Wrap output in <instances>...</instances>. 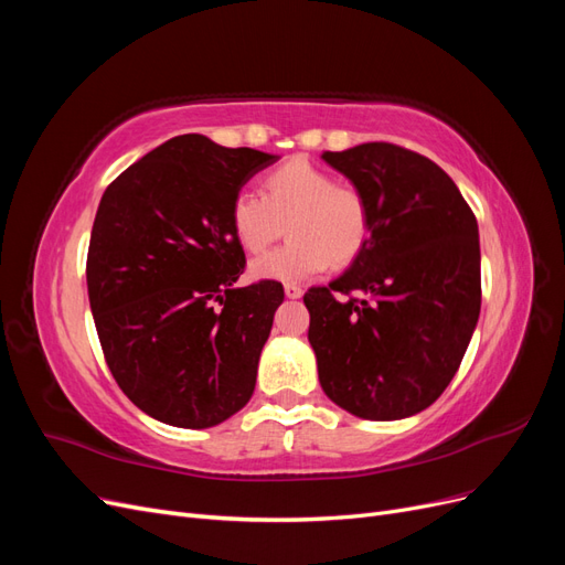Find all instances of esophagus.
<instances>
[{
  "instance_id": "1",
  "label": "esophagus",
  "mask_w": 565,
  "mask_h": 565,
  "mask_svg": "<svg viewBox=\"0 0 565 565\" xmlns=\"http://www.w3.org/2000/svg\"><path fill=\"white\" fill-rule=\"evenodd\" d=\"M285 295H287L289 299H299V297L303 295V289H301L299 285H295V282H287V285H285Z\"/></svg>"
}]
</instances>
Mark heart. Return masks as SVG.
Listing matches in <instances>:
<instances>
[{
	"label": "heart",
	"mask_w": 565,
	"mask_h": 565,
	"mask_svg": "<svg viewBox=\"0 0 565 565\" xmlns=\"http://www.w3.org/2000/svg\"><path fill=\"white\" fill-rule=\"evenodd\" d=\"M231 231L249 254L280 241L285 247L259 256L252 276L299 282L330 266H351L370 243V202L355 185L339 183L328 169L303 158L287 160L262 179V198L237 193L231 202Z\"/></svg>",
	"instance_id": "obj_1"
}]
</instances>
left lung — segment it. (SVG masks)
Segmentation results:
<instances>
[{
	"label": "left lung",
	"instance_id": "8db88e82",
	"mask_svg": "<svg viewBox=\"0 0 565 565\" xmlns=\"http://www.w3.org/2000/svg\"><path fill=\"white\" fill-rule=\"evenodd\" d=\"M322 160L367 198L372 235L344 276L303 295L320 386L355 417L403 419L446 391L481 313L476 216L415 150L374 141Z\"/></svg>",
	"mask_w": 565,
	"mask_h": 565
}]
</instances>
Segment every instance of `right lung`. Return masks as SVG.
Masks as SVG:
<instances>
[{
  "label": "right lung",
  "instance_id": "1",
  "mask_svg": "<svg viewBox=\"0 0 565 565\" xmlns=\"http://www.w3.org/2000/svg\"><path fill=\"white\" fill-rule=\"evenodd\" d=\"M276 162L185 134L127 167L100 198L87 287L117 386L146 415L207 429L243 409L282 285L235 287L245 252L231 202Z\"/></svg>",
  "mask_w": 565,
  "mask_h": 565
}]
</instances>
